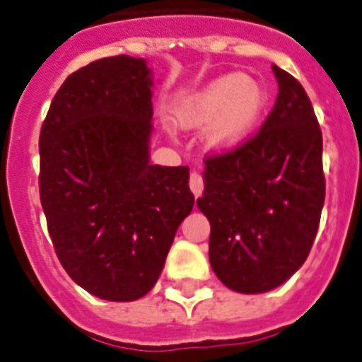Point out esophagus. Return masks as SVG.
Masks as SVG:
<instances>
[{
  "label": "esophagus",
  "mask_w": 362,
  "mask_h": 362,
  "mask_svg": "<svg viewBox=\"0 0 362 362\" xmlns=\"http://www.w3.org/2000/svg\"><path fill=\"white\" fill-rule=\"evenodd\" d=\"M189 189L193 191V195L201 197L202 189H204V180L199 173H191L189 175Z\"/></svg>",
  "instance_id": "esophagus-1"
}]
</instances>
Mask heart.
<instances>
[{
	"label": "heart",
	"mask_w": 362,
	"mask_h": 362,
	"mask_svg": "<svg viewBox=\"0 0 362 362\" xmlns=\"http://www.w3.org/2000/svg\"><path fill=\"white\" fill-rule=\"evenodd\" d=\"M266 105V93L245 76L217 79L191 98L178 119L186 128H208V143L217 151H230L247 139Z\"/></svg>",
	"instance_id": "b5f03b06"
}]
</instances>
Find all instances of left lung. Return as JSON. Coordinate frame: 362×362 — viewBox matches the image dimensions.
Listing matches in <instances>:
<instances>
[{
	"mask_svg": "<svg viewBox=\"0 0 362 362\" xmlns=\"http://www.w3.org/2000/svg\"><path fill=\"white\" fill-rule=\"evenodd\" d=\"M279 95L262 128L204 158L197 199L210 221V264L225 286L262 293L307 260L325 199L322 130L303 85L273 64Z\"/></svg>",
	"mask_w": 362,
	"mask_h": 362,
	"instance_id": "8db88e82",
	"label": "left lung"
}]
</instances>
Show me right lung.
Masks as SVG:
<instances>
[{"label": "right lung", "mask_w": 362, "mask_h": 362, "mask_svg": "<svg viewBox=\"0 0 362 362\" xmlns=\"http://www.w3.org/2000/svg\"><path fill=\"white\" fill-rule=\"evenodd\" d=\"M151 87L145 59H98L64 79L40 128L38 189L55 255L107 301L151 292L195 202L189 167L151 163Z\"/></svg>", "instance_id": "add662e5"}]
</instances>
